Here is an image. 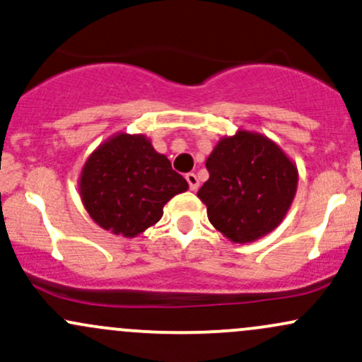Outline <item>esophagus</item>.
Segmentation results:
<instances>
[{
	"mask_svg": "<svg viewBox=\"0 0 362 362\" xmlns=\"http://www.w3.org/2000/svg\"><path fill=\"white\" fill-rule=\"evenodd\" d=\"M185 177H186V181H188V185H189V189H192V192H197V189H198V186H200V181H198L197 174L189 173V174H186Z\"/></svg>",
	"mask_w": 362,
	"mask_h": 362,
	"instance_id": "esophagus-1",
	"label": "esophagus"
}]
</instances>
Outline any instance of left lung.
Here are the masks:
<instances>
[{"instance_id": "left-lung-1", "label": "left lung", "mask_w": 362, "mask_h": 362, "mask_svg": "<svg viewBox=\"0 0 362 362\" xmlns=\"http://www.w3.org/2000/svg\"><path fill=\"white\" fill-rule=\"evenodd\" d=\"M209 180L198 189L209 221L233 243H252L281 224L297 193L298 170L267 136L238 129L205 160Z\"/></svg>"}]
</instances>
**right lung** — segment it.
I'll return each instance as SVG.
<instances>
[{"label":"right lung","mask_w":362,"mask_h":362,"mask_svg":"<svg viewBox=\"0 0 362 362\" xmlns=\"http://www.w3.org/2000/svg\"><path fill=\"white\" fill-rule=\"evenodd\" d=\"M188 182L145 134L117 133L88 157L79 195L100 228L134 238L160 221L164 205Z\"/></svg>","instance_id":"1"}]
</instances>
